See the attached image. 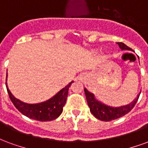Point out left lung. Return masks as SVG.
Returning <instances> with one entry per match:
<instances>
[{
    "mask_svg": "<svg viewBox=\"0 0 148 148\" xmlns=\"http://www.w3.org/2000/svg\"><path fill=\"white\" fill-rule=\"evenodd\" d=\"M121 50H131L127 45H125L123 42H117ZM85 93L86 97L88 106L90 107L91 113L100 121H110L122 117L123 116L128 113L129 112L133 109L136 106L137 101L139 99L140 94L137 95V97L132 102L128 104L127 106H121V107H111V106H106L95 98L94 94L89 92L85 88Z\"/></svg>",
    "mask_w": 148,
    "mask_h": 148,
    "instance_id": "8db88e82",
    "label": "left lung"
}]
</instances>
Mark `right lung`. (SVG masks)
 I'll return each instance as SVG.
<instances>
[{"mask_svg": "<svg viewBox=\"0 0 148 148\" xmlns=\"http://www.w3.org/2000/svg\"><path fill=\"white\" fill-rule=\"evenodd\" d=\"M72 82H70L51 99L38 104H27L16 98L8 90L7 82L6 88L12 102L22 114L36 121H51L58 117L62 112L63 106L67 98L68 90Z\"/></svg>", "mask_w": 148, "mask_h": 148, "instance_id": "add662e5", "label": "right lung"}]
</instances>
